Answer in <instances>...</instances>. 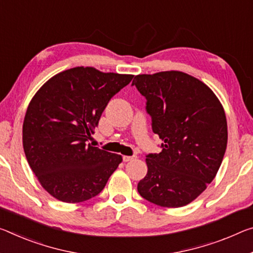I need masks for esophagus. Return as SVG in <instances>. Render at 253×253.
I'll list each match as a JSON object with an SVG mask.
<instances>
[{"label":"esophagus","mask_w":253,"mask_h":253,"mask_svg":"<svg viewBox=\"0 0 253 253\" xmlns=\"http://www.w3.org/2000/svg\"><path fill=\"white\" fill-rule=\"evenodd\" d=\"M136 158H137L136 155H131V156L125 155V156H123V160H124V162H129V161H133V160H135Z\"/></svg>","instance_id":"esophagus-1"}]
</instances>
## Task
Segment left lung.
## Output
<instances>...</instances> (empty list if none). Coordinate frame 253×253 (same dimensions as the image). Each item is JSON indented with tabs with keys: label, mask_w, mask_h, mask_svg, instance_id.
<instances>
[{
	"label": "left lung",
	"mask_w": 253,
	"mask_h": 253,
	"mask_svg": "<svg viewBox=\"0 0 253 253\" xmlns=\"http://www.w3.org/2000/svg\"><path fill=\"white\" fill-rule=\"evenodd\" d=\"M146 99L161 153L146 155L147 173L137 184L144 199L162 207L191 203L213 181L227 144L225 112L214 92L178 71L135 76Z\"/></svg>",
	"instance_id": "obj_1"
}]
</instances>
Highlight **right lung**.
Returning <instances> with one entry per match:
<instances>
[{
  "mask_svg": "<svg viewBox=\"0 0 253 253\" xmlns=\"http://www.w3.org/2000/svg\"><path fill=\"white\" fill-rule=\"evenodd\" d=\"M133 78L74 67L48 80L30 101L23 150L40 184L56 199L95 197L122 162V155L92 146L89 139L108 102Z\"/></svg>",
  "mask_w": 253,
  "mask_h": 253,
  "instance_id": "1",
  "label": "right lung"
}]
</instances>
